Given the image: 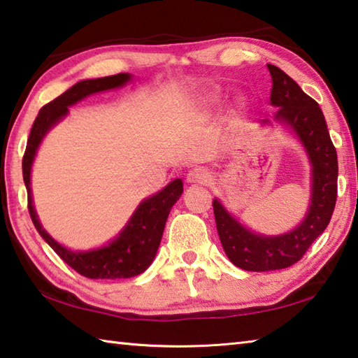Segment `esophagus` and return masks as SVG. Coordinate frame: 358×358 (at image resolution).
Returning <instances> with one entry per match:
<instances>
[{"label": "esophagus", "instance_id": "34e87169", "mask_svg": "<svg viewBox=\"0 0 358 358\" xmlns=\"http://www.w3.org/2000/svg\"><path fill=\"white\" fill-rule=\"evenodd\" d=\"M210 180V171L204 166L193 168L187 174V182L189 184H208Z\"/></svg>", "mask_w": 358, "mask_h": 358}]
</instances>
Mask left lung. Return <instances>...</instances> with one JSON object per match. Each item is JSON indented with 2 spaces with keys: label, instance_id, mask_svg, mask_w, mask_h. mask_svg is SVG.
I'll return each mask as SVG.
<instances>
[{
  "label": "left lung",
  "instance_id": "8db88e82",
  "mask_svg": "<svg viewBox=\"0 0 358 358\" xmlns=\"http://www.w3.org/2000/svg\"><path fill=\"white\" fill-rule=\"evenodd\" d=\"M272 75L271 103L278 106L275 119L289 125L308 154L311 163V203L299 227L281 236L252 233L241 224L223 204L214 199L218 237L234 266L250 272L286 268L302 259L306 250L330 223L336 203L338 157L325 124L322 110L305 94L289 75L267 64ZM262 122H268L264 119Z\"/></svg>",
  "mask_w": 358,
  "mask_h": 358
}]
</instances>
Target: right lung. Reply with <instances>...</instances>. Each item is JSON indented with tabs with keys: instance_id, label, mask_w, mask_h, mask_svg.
<instances>
[{
	"instance_id": "1",
	"label": "right lung",
	"mask_w": 358,
	"mask_h": 358,
	"mask_svg": "<svg viewBox=\"0 0 358 358\" xmlns=\"http://www.w3.org/2000/svg\"><path fill=\"white\" fill-rule=\"evenodd\" d=\"M130 80L129 73H117L111 77L94 78L78 81L77 85L69 87L59 97L43 105L36 121L31 127L29 138L27 143V150L23 155V180L28 192V210L37 233L42 236L55 253L71 266L75 272L92 280H116V278H131L143 273L154 261L157 250H159L163 229H165L169 210L182 195V180L174 179L162 192L138 206L135 214L131 215L125 228L119 233L115 241L108 245L90 252H72L62 247L50 236L37 218L33 206V195H31V165H33L37 148L47 131L59 122L69 113V106L80 102L81 99L91 94L124 86Z\"/></svg>"
}]
</instances>
